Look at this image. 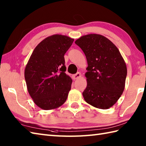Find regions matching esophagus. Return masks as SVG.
Wrapping results in <instances>:
<instances>
[{
	"mask_svg": "<svg viewBox=\"0 0 146 146\" xmlns=\"http://www.w3.org/2000/svg\"><path fill=\"white\" fill-rule=\"evenodd\" d=\"M81 76H82L81 75V73L78 72L77 73L75 74V75H73V80H76V79L80 78V77H81Z\"/></svg>",
	"mask_w": 146,
	"mask_h": 146,
	"instance_id": "34e87169",
	"label": "esophagus"
}]
</instances>
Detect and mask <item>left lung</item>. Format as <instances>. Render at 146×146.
<instances>
[{"label":"left lung","instance_id":"left-lung-1","mask_svg":"<svg viewBox=\"0 0 146 146\" xmlns=\"http://www.w3.org/2000/svg\"><path fill=\"white\" fill-rule=\"evenodd\" d=\"M75 44L82 49L88 63L83 98L92 106L108 109L124 90L127 73L125 61L116 46L102 35L83 36Z\"/></svg>","mask_w":146,"mask_h":146}]
</instances>
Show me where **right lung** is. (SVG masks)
<instances>
[{"instance_id":"1","label":"right lung","mask_w":146,"mask_h":146,"mask_svg":"<svg viewBox=\"0 0 146 146\" xmlns=\"http://www.w3.org/2000/svg\"><path fill=\"white\" fill-rule=\"evenodd\" d=\"M74 39L54 35L39 43L24 70L29 94L35 104L43 110L61 106L66 100L72 80L65 73L64 55Z\"/></svg>"}]
</instances>
